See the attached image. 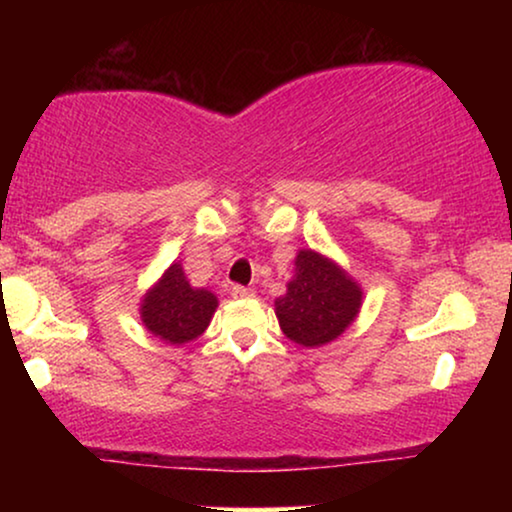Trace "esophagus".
I'll use <instances>...</instances> for the list:
<instances>
[{"mask_svg":"<svg viewBox=\"0 0 512 512\" xmlns=\"http://www.w3.org/2000/svg\"><path fill=\"white\" fill-rule=\"evenodd\" d=\"M230 296L237 298V300H244V298L254 296V291L247 289V286H233V291H230Z\"/></svg>","mask_w":512,"mask_h":512,"instance_id":"obj_1","label":"esophagus"}]
</instances>
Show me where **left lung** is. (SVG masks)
Masks as SVG:
<instances>
[{
    "label": "left lung",
    "mask_w": 512,
    "mask_h": 512,
    "mask_svg": "<svg viewBox=\"0 0 512 512\" xmlns=\"http://www.w3.org/2000/svg\"><path fill=\"white\" fill-rule=\"evenodd\" d=\"M361 305V284L338 261L317 249H298L286 293L275 300V314L291 342L321 347L354 324Z\"/></svg>",
    "instance_id": "left-lung-1"
}]
</instances>
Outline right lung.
<instances>
[{
    "instance_id": "1",
    "label": "right lung",
    "mask_w": 512,
    "mask_h": 512,
    "mask_svg": "<svg viewBox=\"0 0 512 512\" xmlns=\"http://www.w3.org/2000/svg\"><path fill=\"white\" fill-rule=\"evenodd\" d=\"M216 307L219 298L188 282L181 263L174 261L139 300V317L151 335L179 347L207 331Z\"/></svg>"
}]
</instances>
